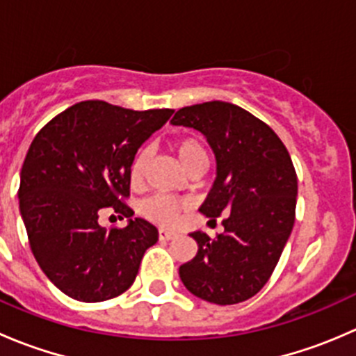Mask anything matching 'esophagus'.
Listing matches in <instances>:
<instances>
[{"label": "esophagus", "instance_id": "34e87169", "mask_svg": "<svg viewBox=\"0 0 356 356\" xmlns=\"http://www.w3.org/2000/svg\"><path fill=\"white\" fill-rule=\"evenodd\" d=\"M175 236H177V234H175V232L167 231V229H160V231H158V238L163 239V241H168V239H174Z\"/></svg>", "mask_w": 356, "mask_h": 356}]
</instances>
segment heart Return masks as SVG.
I'll return each instance as SVG.
<instances>
[{
    "instance_id": "heart-1",
    "label": "heart",
    "mask_w": 356,
    "mask_h": 356,
    "mask_svg": "<svg viewBox=\"0 0 356 356\" xmlns=\"http://www.w3.org/2000/svg\"><path fill=\"white\" fill-rule=\"evenodd\" d=\"M174 148L186 170L193 168L196 163L207 161L204 148L201 146L198 139L191 138V136L177 139ZM149 160H152V152H149V148H146V146L139 148L138 152H136L134 158L131 160V165H129V182H131L134 188L141 186L143 181H145ZM184 210H188V203H186V201L175 200L163 195L152 196V198H148L143 203V215H145L146 218H149V220L161 225H174Z\"/></svg>"
}]
</instances>
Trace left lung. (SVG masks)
Returning a JSON list of instances; mask_svg holds the SVG:
<instances>
[{"label":"left lung","instance_id":"left-lung-1","mask_svg":"<svg viewBox=\"0 0 356 356\" xmlns=\"http://www.w3.org/2000/svg\"><path fill=\"white\" fill-rule=\"evenodd\" d=\"M203 132L217 158V179L200 211L224 213V232H191L198 254L179 267L188 291L204 301L250 300L270 279L296 217L298 177L289 152L264 120L238 105L208 102L172 118Z\"/></svg>","mask_w":356,"mask_h":356}]
</instances>
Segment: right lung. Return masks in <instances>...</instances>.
<instances>
[{"label": "right lung", "instance_id": "obj_1", "mask_svg": "<svg viewBox=\"0 0 356 356\" xmlns=\"http://www.w3.org/2000/svg\"><path fill=\"white\" fill-rule=\"evenodd\" d=\"M174 110L136 111L89 99L35 134L20 172V213L29 245L49 281L74 300L96 303L127 291L158 229L132 218L129 165ZM108 207L127 228H102Z\"/></svg>", "mask_w": 356, "mask_h": 356}]
</instances>
